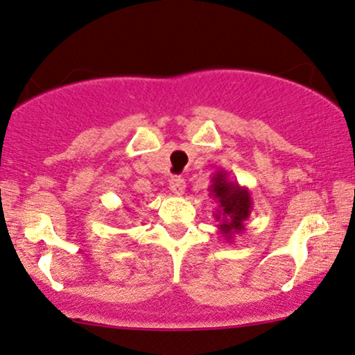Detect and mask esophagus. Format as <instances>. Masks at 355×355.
Listing matches in <instances>:
<instances>
[{
	"label": "esophagus",
	"instance_id": "1",
	"mask_svg": "<svg viewBox=\"0 0 355 355\" xmlns=\"http://www.w3.org/2000/svg\"><path fill=\"white\" fill-rule=\"evenodd\" d=\"M185 189H187V183L182 177H173L172 180H170V191H172L173 195L182 196L185 193Z\"/></svg>",
	"mask_w": 355,
	"mask_h": 355
}]
</instances>
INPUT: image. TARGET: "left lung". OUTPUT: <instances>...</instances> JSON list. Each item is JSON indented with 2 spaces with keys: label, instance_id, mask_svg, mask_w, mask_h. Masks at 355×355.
I'll return each mask as SVG.
<instances>
[{
  "label": "left lung",
  "instance_id": "8db88e82",
  "mask_svg": "<svg viewBox=\"0 0 355 355\" xmlns=\"http://www.w3.org/2000/svg\"><path fill=\"white\" fill-rule=\"evenodd\" d=\"M210 196L216 202V208L213 216L220 225V234L225 241H233L234 234L245 232V221L250 218L253 210L251 193L246 187H240V183L232 182L225 170H218L211 177V185L208 187Z\"/></svg>",
  "mask_w": 355,
  "mask_h": 355
}]
</instances>
